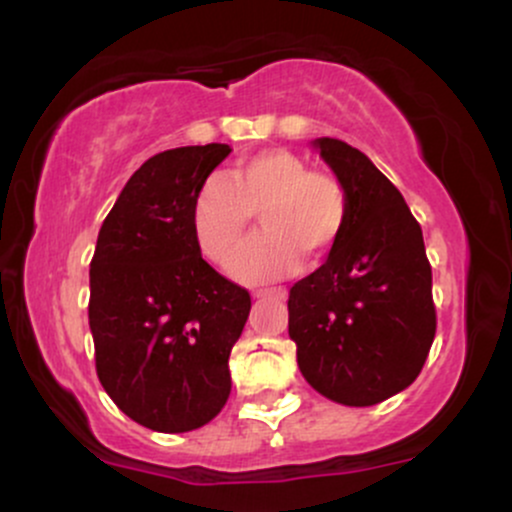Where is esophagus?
Here are the masks:
<instances>
[{"mask_svg":"<svg viewBox=\"0 0 512 512\" xmlns=\"http://www.w3.org/2000/svg\"><path fill=\"white\" fill-rule=\"evenodd\" d=\"M252 296L255 298H276V301H286V289H257L252 291Z\"/></svg>","mask_w":512,"mask_h":512,"instance_id":"obj_1","label":"esophagus"}]
</instances>
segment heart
Masks as SVG:
<instances>
[{"label": "heart", "mask_w": 512, "mask_h": 512, "mask_svg": "<svg viewBox=\"0 0 512 512\" xmlns=\"http://www.w3.org/2000/svg\"><path fill=\"white\" fill-rule=\"evenodd\" d=\"M264 231L231 262L248 284L281 279L301 260H330L349 226V192L337 175L310 170L286 149H264L233 168L231 180L209 178L192 202V233L209 262L223 264L248 236L252 219Z\"/></svg>", "instance_id": "heart-1"}]
</instances>
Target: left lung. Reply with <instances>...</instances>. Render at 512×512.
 Listing matches in <instances>:
<instances>
[{
	"label": "left lung",
	"mask_w": 512,
	"mask_h": 512,
	"mask_svg": "<svg viewBox=\"0 0 512 512\" xmlns=\"http://www.w3.org/2000/svg\"><path fill=\"white\" fill-rule=\"evenodd\" d=\"M349 192L330 260L289 291L298 368L320 395L370 407L416 380L436 337L431 262L402 192L342 139L315 142Z\"/></svg>",
	"instance_id": "obj_1"
}]
</instances>
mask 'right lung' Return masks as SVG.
I'll list each match as a JSON object with an SVG mask.
<instances>
[{"mask_svg":"<svg viewBox=\"0 0 512 512\" xmlns=\"http://www.w3.org/2000/svg\"><path fill=\"white\" fill-rule=\"evenodd\" d=\"M228 154V144H207L151 156L98 233L88 298L96 373L151 431H195L231 395L228 356L250 293L202 260L192 233V202Z\"/></svg>","mask_w":512,"mask_h":512,"instance_id":"add662e5","label":"right lung"}]
</instances>
